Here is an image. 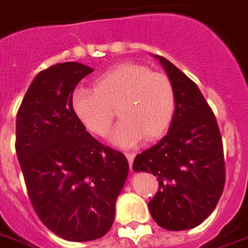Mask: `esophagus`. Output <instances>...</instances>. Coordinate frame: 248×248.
<instances>
[{
    "label": "esophagus",
    "instance_id": "1",
    "mask_svg": "<svg viewBox=\"0 0 248 248\" xmlns=\"http://www.w3.org/2000/svg\"><path fill=\"white\" fill-rule=\"evenodd\" d=\"M124 156H126V159H127V161H129L130 167L133 166V160H134V157H136V155L131 152H127V153H124Z\"/></svg>",
    "mask_w": 248,
    "mask_h": 248
}]
</instances>
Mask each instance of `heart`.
<instances>
[{
  "label": "heart",
  "instance_id": "1",
  "mask_svg": "<svg viewBox=\"0 0 248 248\" xmlns=\"http://www.w3.org/2000/svg\"><path fill=\"white\" fill-rule=\"evenodd\" d=\"M70 104L78 122L97 137L108 133L117 108L122 121L111 133L110 141L130 148L142 137L153 141L170 129L176 111V93L167 75L127 62L99 76L93 89H76Z\"/></svg>",
  "mask_w": 248,
  "mask_h": 248
}]
</instances>
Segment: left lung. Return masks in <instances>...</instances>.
I'll return each instance as SVG.
<instances>
[{"label":"left lung","instance_id":"1","mask_svg":"<svg viewBox=\"0 0 248 248\" xmlns=\"http://www.w3.org/2000/svg\"><path fill=\"white\" fill-rule=\"evenodd\" d=\"M171 78L176 111L166 137L136 156L133 170L153 173L159 191L149 212L161 228H194L215 210L225 183L223 140L216 117L193 80L155 55Z\"/></svg>","mask_w":248,"mask_h":248}]
</instances>
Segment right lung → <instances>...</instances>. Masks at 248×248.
Returning <instances> with one entry per match:
<instances>
[{"mask_svg": "<svg viewBox=\"0 0 248 248\" xmlns=\"http://www.w3.org/2000/svg\"><path fill=\"white\" fill-rule=\"evenodd\" d=\"M93 69L63 62L42 70L16 118V153L40 221L65 240L104 236L129 173L124 153L92 137L72 110L77 84Z\"/></svg>", "mask_w": 248, "mask_h": 248, "instance_id": "1", "label": "right lung"}]
</instances>
